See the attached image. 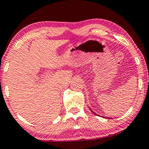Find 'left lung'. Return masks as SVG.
Returning a JSON list of instances; mask_svg holds the SVG:
<instances>
[{
  "mask_svg": "<svg viewBox=\"0 0 149 149\" xmlns=\"http://www.w3.org/2000/svg\"><path fill=\"white\" fill-rule=\"evenodd\" d=\"M91 111H92V112H93V113H94V114H95V113H94V112L93 111H92V110H91ZM96 115H97V114H96ZM108 119H111V118H108Z\"/></svg>",
  "mask_w": 149,
  "mask_h": 149,
  "instance_id": "1",
  "label": "left lung"
}]
</instances>
